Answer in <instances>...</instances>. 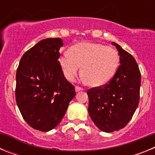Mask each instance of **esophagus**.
Listing matches in <instances>:
<instances>
[{
    "label": "esophagus",
    "mask_w": 155,
    "mask_h": 155,
    "mask_svg": "<svg viewBox=\"0 0 155 155\" xmlns=\"http://www.w3.org/2000/svg\"><path fill=\"white\" fill-rule=\"evenodd\" d=\"M75 91H76L77 92H78V91H83V88L81 87H79V86H76V87H75Z\"/></svg>",
    "instance_id": "34e87169"
}]
</instances>
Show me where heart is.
Masks as SVG:
<instances>
[{
	"instance_id": "obj_1",
	"label": "heart",
	"mask_w": 155,
	"mask_h": 155,
	"mask_svg": "<svg viewBox=\"0 0 155 155\" xmlns=\"http://www.w3.org/2000/svg\"><path fill=\"white\" fill-rule=\"evenodd\" d=\"M120 56L111 46L91 42H80L71 46L69 54L60 59L65 78L73 81L80 71L87 83L92 87L106 84L118 69Z\"/></svg>"
}]
</instances>
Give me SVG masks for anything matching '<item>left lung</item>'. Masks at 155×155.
Listing matches in <instances>:
<instances>
[{
  "instance_id": "8db88e82",
  "label": "left lung",
  "mask_w": 155,
  "mask_h": 155,
  "mask_svg": "<svg viewBox=\"0 0 155 155\" xmlns=\"http://www.w3.org/2000/svg\"><path fill=\"white\" fill-rule=\"evenodd\" d=\"M119 52L120 63L107 84L87 90L88 113L94 124L103 132L119 130L131 120L140 101L141 75L131 54L112 42Z\"/></svg>"
}]
</instances>
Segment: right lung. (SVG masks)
Wrapping results in <instances>:
<instances>
[{
  "mask_svg": "<svg viewBox=\"0 0 155 155\" xmlns=\"http://www.w3.org/2000/svg\"><path fill=\"white\" fill-rule=\"evenodd\" d=\"M62 39H42L21 57L16 72L15 98L20 113L33 129L47 132L63 119L75 96L58 59Z\"/></svg>",
  "mask_w": 155,
  "mask_h": 155,
  "instance_id": "right-lung-1",
  "label": "right lung"
}]
</instances>
